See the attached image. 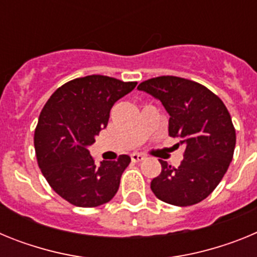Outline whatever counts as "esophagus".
<instances>
[{
	"label": "esophagus",
	"instance_id": "1",
	"mask_svg": "<svg viewBox=\"0 0 257 257\" xmlns=\"http://www.w3.org/2000/svg\"><path fill=\"white\" fill-rule=\"evenodd\" d=\"M144 160H145V157L143 156V154H139V153L131 154V161H133V162H142V161Z\"/></svg>",
	"mask_w": 257,
	"mask_h": 257
}]
</instances>
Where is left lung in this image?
I'll use <instances>...</instances> for the list:
<instances>
[{"label": "left lung", "mask_w": 257, "mask_h": 257, "mask_svg": "<svg viewBox=\"0 0 257 257\" xmlns=\"http://www.w3.org/2000/svg\"><path fill=\"white\" fill-rule=\"evenodd\" d=\"M139 91L156 97L169 113V135L185 147L178 169L165 161L151 183L154 196L174 206L203 201L224 178L235 148V130L228 109L207 87L190 79L161 76L147 79Z\"/></svg>", "instance_id": "left-lung-1"}]
</instances>
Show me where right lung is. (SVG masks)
<instances>
[{
	"instance_id": "add662e5",
	"label": "right lung",
	"mask_w": 257,
	"mask_h": 257,
	"mask_svg": "<svg viewBox=\"0 0 257 257\" xmlns=\"http://www.w3.org/2000/svg\"><path fill=\"white\" fill-rule=\"evenodd\" d=\"M138 82L92 74L72 79L50 96L35 131L37 162L50 187L78 207H96L115 196L127 154L95 165L88 147L105 128L117 100Z\"/></svg>"
}]
</instances>
